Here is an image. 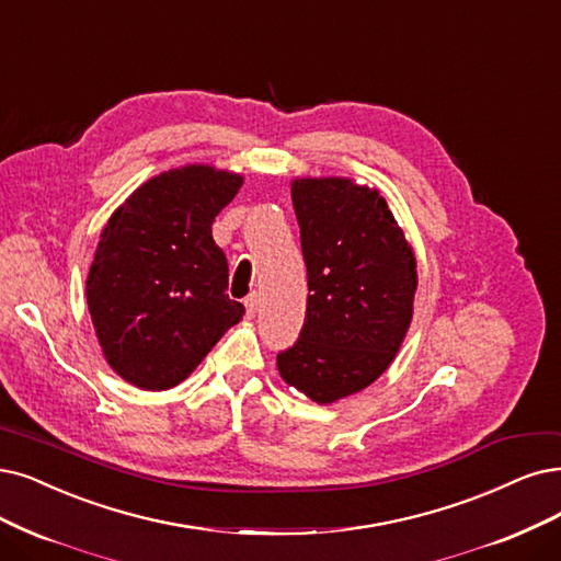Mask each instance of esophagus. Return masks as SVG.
Segmentation results:
<instances>
[{
	"label": "esophagus",
	"instance_id": "1",
	"mask_svg": "<svg viewBox=\"0 0 561 561\" xmlns=\"http://www.w3.org/2000/svg\"><path fill=\"white\" fill-rule=\"evenodd\" d=\"M244 307H247V317H254V314L259 312V296H256V294L247 296V300H244Z\"/></svg>",
	"mask_w": 561,
	"mask_h": 561
}]
</instances>
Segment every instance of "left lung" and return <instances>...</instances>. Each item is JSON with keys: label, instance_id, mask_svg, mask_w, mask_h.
<instances>
[{"label": "left lung", "instance_id": "8db88e82", "mask_svg": "<svg viewBox=\"0 0 561 561\" xmlns=\"http://www.w3.org/2000/svg\"><path fill=\"white\" fill-rule=\"evenodd\" d=\"M307 267V312L282 379L330 404L377 381L411 323L416 259L379 192L344 178L291 186Z\"/></svg>", "mask_w": 561, "mask_h": 561}]
</instances>
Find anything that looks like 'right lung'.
Returning <instances> with one entry per match:
<instances>
[{
  "instance_id": "right-lung-1",
  "label": "right lung",
  "mask_w": 561,
  "mask_h": 561,
  "mask_svg": "<svg viewBox=\"0 0 561 561\" xmlns=\"http://www.w3.org/2000/svg\"><path fill=\"white\" fill-rule=\"evenodd\" d=\"M240 184L236 173L184 165L138 186L103 228L88 305L103 356L124 381L178 386L242 319L213 240V221Z\"/></svg>"
}]
</instances>
